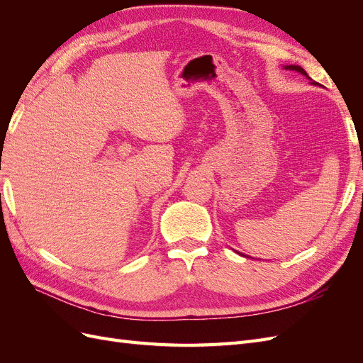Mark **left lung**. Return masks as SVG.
Instances as JSON below:
<instances>
[{
  "label": "left lung",
  "instance_id": "1",
  "mask_svg": "<svg viewBox=\"0 0 363 363\" xmlns=\"http://www.w3.org/2000/svg\"><path fill=\"white\" fill-rule=\"evenodd\" d=\"M286 69H291V71H298V72H301L303 75H306L307 77V72L301 68V67H296V65H289V67H284Z\"/></svg>",
  "mask_w": 363,
  "mask_h": 363
}]
</instances>
